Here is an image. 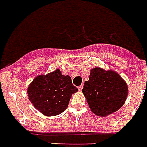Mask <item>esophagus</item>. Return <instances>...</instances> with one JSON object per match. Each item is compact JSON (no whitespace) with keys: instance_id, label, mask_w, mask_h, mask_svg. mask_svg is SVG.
Here are the masks:
<instances>
[{"instance_id":"34e87169","label":"esophagus","mask_w":147,"mask_h":147,"mask_svg":"<svg viewBox=\"0 0 147 147\" xmlns=\"http://www.w3.org/2000/svg\"><path fill=\"white\" fill-rule=\"evenodd\" d=\"M82 88H83V86L82 85H81V86H78V90H82Z\"/></svg>"}]
</instances>
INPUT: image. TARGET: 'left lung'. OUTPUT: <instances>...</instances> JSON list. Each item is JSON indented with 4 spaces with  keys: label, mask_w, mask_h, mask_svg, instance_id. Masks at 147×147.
Masks as SVG:
<instances>
[{
    "label": "left lung",
    "mask_w": 147,
    "mask_h": 147,
    "mask_svg": "<svg viewBox=\"0 0 147 147\" xmlns=\"http://www.w3.org/2000/svg\"><path fill=\"white\" fill-rule=\"evenodd\" d=\"M82 93L92 113L107 117L118 111L125 103L128 85L117 72L95 67L90 69Z\"/></svg>",
    "instance_id": "left-lung-1"
}]
</instances>
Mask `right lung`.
Returning a JSON list of instances; mask_svg holds the SVG:
<instances>
[{
  "mask_svg": "<svg viewBox=\"0 0 147 147\" xmlns=\"http://www.w3.org/2000/svg\"><path fill=\"white\" fill-rule=\"evenodd\" d=\"M78 91L71 78L57 69L48 74L35 77L27 87L28 99L46 117L57 116L68 107L72 94Z\"/></svg>",
  "mask_w": 147,
  "mask_h": 147,
  "instance_id": "right-lung-1",
  "label": "right lung"
}]
</instances>
